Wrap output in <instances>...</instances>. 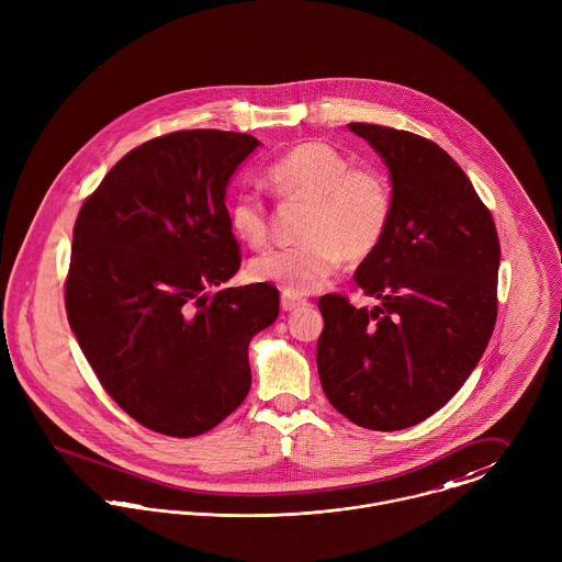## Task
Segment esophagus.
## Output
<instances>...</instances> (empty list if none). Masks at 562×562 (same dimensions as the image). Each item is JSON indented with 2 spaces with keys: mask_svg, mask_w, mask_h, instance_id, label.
Wrapping results in <instances>:
<instances>
[{
  "mask_svg": "<svg viewBox=\"0 0 562 562\" xmlns=\"http://www.w3.org/2000/svg\"><path fill=\"white\" fill-rule=\"evenodd\" d=\"M280 304H282V311L293 312L297 311V308H302V306H306L308 302H306V300H302V297H295V295L284 293V295H282V300H280Z\"/></svg>",
  "mask_w": 562,
  "mask_h": 562,
  "instance_id": "34e87169",
  "label": "esophagus"
}]
</instances>
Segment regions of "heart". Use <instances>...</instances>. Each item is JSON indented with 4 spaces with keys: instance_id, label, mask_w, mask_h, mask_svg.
I'll return each instance as SVG.
<instances>
[{
    "instance_id": "b5f03b06",
    "label": "heart",
    "mask_w": 562,
    "mask_h": 562,
    "mask_svg": "<svg viewBox=\"0 0 562 562\" xmlns=\"http://www.w3.org/2000/svg\"><path fill=\"white\" fill-rule=\"evenodd\" d=\"M267 183L282 200L308 204L302 226L306 244L297 248L262 251L250 262L256 282L273 284L289 295L318 291L340 267L369 258L381 244L392 195L385 179L364 168L327 142H302L267 168ZM231 233L260 248L267 241L269 222L262 198L244 189L226 209Z\"/></svg>"
}]
</instances>
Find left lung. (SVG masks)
<instances>
[{
	"mask_svg": "<svg viewBox=\"0 0 562 562\" xmlns=\"http://www.w3.org/2000/svg\"><path fill=\"white\" fill-rule=\"evenodd\" d=\"M390 172L392 213L356 271L374 308L323 295L316 369L351 423L398 431L427 420L465 383L496 325L499 241L457 161L427 137L351 123Z\"/></svg>",
	"mask_w": 562,
	"mask_h": 562,
	"instance_id": "left-lung-1",
	"label": "left lung"
}]
</instances>
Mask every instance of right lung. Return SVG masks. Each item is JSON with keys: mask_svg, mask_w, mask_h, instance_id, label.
Here are the masks:
<instances>
[{"mask_svg": "<svg viewBox=\"0 0 562 562\" xmlns=\"http://www.w3.org/2000/svg\"><path fill=\"white\" fill-rule=\"evenodd\" d=\"M260 146L235 131L155 137L83 202L64 302L108 394L146 429L206 434L250 392L248 345L280 311L276 286L222 289L239 265L226 189Z\"/></svg>", "mask_w": 562, "mask_h": 562, "instance_id": "add662e5", "label": "right lung"}]
</instances>
